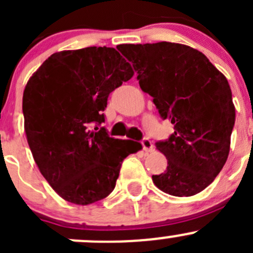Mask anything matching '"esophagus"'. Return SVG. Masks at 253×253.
<instances>
[{
    "label": "esophagus",
    "instance_id": "esophagus-1",
    "mask_svg": "<svg viewBox=\"0 0 253 253\" xmlns=\"http://www.w3.org/2000/svg\"><path fill=\"white\" fill-rule=\"evenodd\" d=\"M142 145H143V149H144V152H152V150L154 149V145H153V143L150 142L148 138L143 139Z\"/></svg>",
    "mask_w": 253,
    "mask_h": 253
}]
</instances>
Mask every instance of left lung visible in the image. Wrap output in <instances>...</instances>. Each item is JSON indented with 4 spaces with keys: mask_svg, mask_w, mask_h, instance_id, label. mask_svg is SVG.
<instances>
[{
    "mask_svg": "<svg viewBox=\"0 0 253 253\" xmlns=\"http://www.w3.org/2000/svg\"><path fill=\"white\" fill-rule=\"evenodd\" d=\"M122 55L133 63L139 86L153 96L174 133L158 142L168 159L165 172L153 175L163 192L190 197L211 185L230 152L235 106L225 76L205 53L176 42L122 44Z\"/></svg>",
    "mask_w": 253,
    "mask_h": 253,
    "instance_id": "1",
    "label": "left lung"
}]
</instances>
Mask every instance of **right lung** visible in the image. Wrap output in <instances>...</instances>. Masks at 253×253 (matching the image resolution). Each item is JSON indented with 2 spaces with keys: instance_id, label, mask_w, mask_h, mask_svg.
Wrapping results in <instances>:
<instances>
[{
  "instance_id": "1",
  "label": "right lung",
  "mask_w": 253,
  "mask_h": 253,
  "mask_svg": "<svg viewBox=\"0 0 253 253\" xmlns=\"http://www.w3.org/2000/svg\"><path fill=\"white\" fill-rule=\"evenodd\" d=\"M133 75L116 48L90 46L52 53L28 81V144L42 175L67 202L86 206L108 197L125 158L142 149L111 138L105 128L90 131L105 120L109 94Z\"/></svg>"
}]
</instances>
